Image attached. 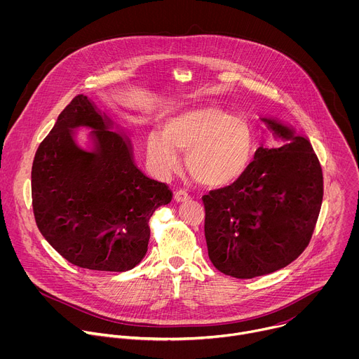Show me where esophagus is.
<instances>
[{"label":"esophagus","mask_w":359,"mask_h":359,"mask_svg":"<svg viewBox=\"0 0 359 359\" xmlns=\"http://www.w3.org/2000/svg\"><path fill=\"white\" fill-rule=\"evenodd\" d=\"M173 198H175V201H177V203H184V201H189V200H190V196H189L186 191L179 190V191H175Z\"/></svg>","instance_id":"obj_1"}]
</instances>
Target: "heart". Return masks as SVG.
<instances>
[{"mask_svg":"<svg viewBox=\"0 0 359 359\" xmlns=\"http://www.w3.org/2000/svg\"><path fill=\"white\" fill-rule=\"evenodd\" d=\"M179 151L186 153L189 173L209 187H227L247 172L252 156L248 125L216 108L182 114L162 133H150L146 143L149 163L159 177L180 169Z\"/></svg>","mask_w":359,"mask_h":359,"instance_id":"b5f03b06","label":"heart"}]
</instances>
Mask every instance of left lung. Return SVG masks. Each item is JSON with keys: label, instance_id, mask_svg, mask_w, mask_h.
Listing matches in <instances>:
<instances>
[{"label": "left lung", "instance_id": "1", "mask_svg": "<svg viewBox=\"0 0 359 359\" xmlns=\"http://www.w3.org/2000/svg\"><path fill=\"white\" fill-rule=\"evenodd\" d=\"M260 119L278 143L262 144L238 182L203 196L209 259L236 278L292 263L309 245L323 203V170L309 137L276 118Z\"/></svg>", "mask_w": 359, "mask_h": 359}]
</instances>
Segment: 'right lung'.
<instances>
[{
  "mask_svg": "<svg viewBox=\"0 0 359 359\" xmlns=\"http://www.w3.org/2000/svg\"><path fill=\"white\" fill-rule=\"evenodd\" d=\"M79 127L91 130L88 148L76 142ZM31 191L36 226L65 260L118 273L142 262L149 220L172 200L166 183L136 166L125 130L85 95L72 99L41 142Z\"/></svg>",
  "mask_w": 359,
  "mask_h": 359,
  "instance_id": "1",
  "label": "right lung"
}]
</instances>
